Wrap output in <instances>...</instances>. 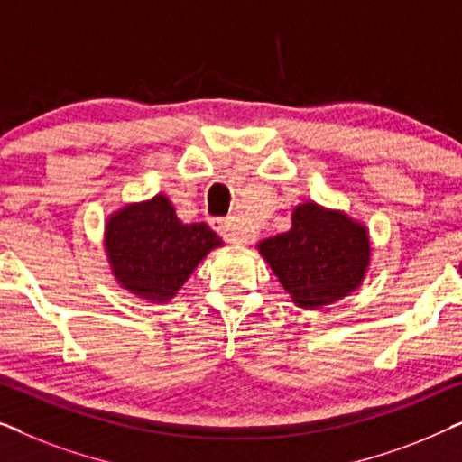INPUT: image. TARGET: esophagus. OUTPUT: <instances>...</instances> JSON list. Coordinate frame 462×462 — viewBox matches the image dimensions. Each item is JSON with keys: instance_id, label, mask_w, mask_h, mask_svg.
I'll return each instance as SVG.
<instances>
[{"instance_id": "esophagus-1", "label": "esophagus", "mask_w": 462, "mask_h": 462, "mask_svg": "<svg viewBox=\"0 0 462 462\" xmlns=\"http://www.w3.org/2000/svg\"><path fill=\"white\" fill-rule=\"evenodd\" d=\"M210 226L218 233L220 237L225 239V242H229V244H244L245 242L244 233L239 231V226L236 225V220L233 218H210Z\"/></svg>"}]
</instances>
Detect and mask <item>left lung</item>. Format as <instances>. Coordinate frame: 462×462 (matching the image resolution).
Segmentation results:
<instances>
[{
    "label": "left lung",
    "instance_id": "obj_1",
    "mask_svg": "<svg viewBox=\"0 0 462 462\" xmlns=\"http://www.w3.org/2000/svg\"><path fill=\"white\" fill-rule=\"evenodd\" d=\"M296 307L315 311L362 286L370 269V231L343 210L302 201L292 226L256 244Z\"/></svg>",
    "mask_w": 462,
    "mask_h": 462
}]
</instances>
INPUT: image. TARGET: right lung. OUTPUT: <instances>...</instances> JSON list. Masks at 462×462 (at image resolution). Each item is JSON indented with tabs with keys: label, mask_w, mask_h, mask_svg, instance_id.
Instances as JSON below:
<instances>
[{
	"label": "right lung",
	"mask_w": 462,
	"mask_h": 462,
	"mask_svg": "<svg viewBox=\"0 0 462 462\" xmlns=\"http://www.w3.org/2000/svg\"><path fill=\"white\" fill-rule=\"evenodd\" d=\"M105 254L119 288L147 302L172 300L198 264L223 245L206 223H182L166 193L106 217Z\"/></svg>",
	"instance_id": "1"
}]
</instances>
